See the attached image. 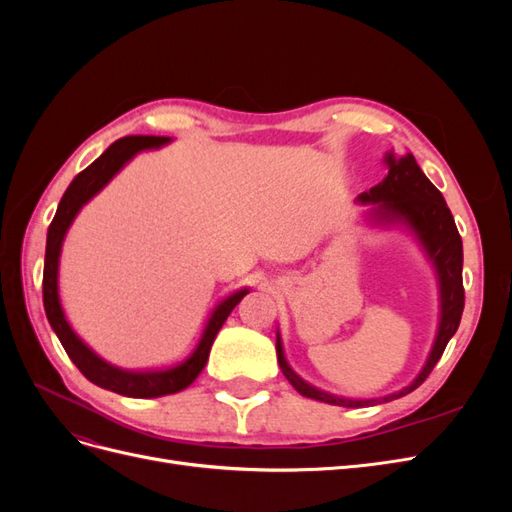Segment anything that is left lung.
<instances>
[{
	"label": "left lung",
	"instance_id": "obj_1",
	"mask_svg": "<svg viewBox=\"0 0 512 512\" xmlns=\"http://www.w3.org/2000/svg\"><path fill=\"white\" fill-rule=\"evenodd\" d=\"M384 164L389 168L386 175L378 185H374L369 192L359 194L356 203L369 205L367 220L376 226H404L410 230L414 239L421 245L425 252L429 265L436 273L438 280V292H440V320H438V333L433 339L431 352L423 369L418 371V376L404 386V389L384 395L380 399H348L337 397L327 391H320L316 386L305 382L297 371H294L286 356L280 331H277V363H280L282 374L286 380L297 389L303 397L324 401L331 406H344V408H363V406H376L384 404V401H393L412 393L425 382V378L431 374V369L436 367L440 356L459 327V320L463 314V245L457 232L455 220L451 209L446 207V200L440 194V190L433 185L421 166L416 164L412 153H404V156H395L389 151L384 156Z\"/></svg>",
	"mask_w": 512,
	"mask_h": 512
}]
</instances>
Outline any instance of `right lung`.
<instances>
[{
    "mask_svg": "<svg viewBox=\"0 0 512 512\" xmlns=\"http://www.w3.org/2000/svg\"><path fill=\"white\" fill-rule=\"evenodd\" d=\"M170 143L168 136H126L119 138L111 147H108L102 156L89 164L83 173L74 177V181L68 185L66 194L61 196L55 218L46 232V254H44V277H42V299H44V312L49 318V324L53 327L55 335L59 337L61 346L68 352L72 363L81 369V374L102 389H108L126 397H138V399H151L162 395L179 393L198 378L200 371L207 365L209 352L213 346V339L222 329V324L230 316L235 305L245 297L247 288L232 292L230 297L222 299L213 307L209 314V320L200 335L196 348L188 354V359H183L177 365L162 367V369H123L113 363L104 361L91 350L83 339L74 333L72 324L68 322L64 307H61L59 299V258H61V245L68 235V230L74 222L79 211L94 198L106 183L111 181L119 170L126 166L136 153L147 149H158Z\"/></svg>",
    "mask_w": 512,
    "mask_h": 512,
    "instance_id": "1",
    "label": "right lung"
}]
</instances>
